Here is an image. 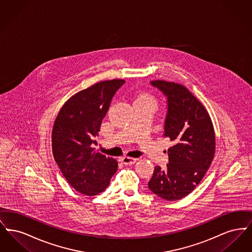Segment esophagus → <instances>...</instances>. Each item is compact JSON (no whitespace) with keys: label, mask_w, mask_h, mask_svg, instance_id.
Listing matches in <instances>:
<instances>
[{"label":"esophagus","mask_w":252,"mask_h":252,"mask_svg":"<svg viewBox=\"0 0 252 252\" xmlns=\"http://www.w3.org/2000/svg\"><path fill=\"white\" fill-rule=\"evenodd\" d=\"M137 158H130V157H123L121 158V161L125 164V165H132L136 162Z\"/></svg>","instance_id":"obj_1"}]
</instances>
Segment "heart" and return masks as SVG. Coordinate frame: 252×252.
Listing matches in <instances>:
<instances>
[{
  "label": "heart",
  "mask_w": 252,
  "mask_h": 252,
  "mask_svg": "<svg viewBox=\"0 0 252 252\" xmlns=\"http://www.w3.org/2000/svg\"><path fill=\"white\" fill-rule=\"evenodd\" d=\"M135 101H141V102H149V103H154L155 104V99L154 97L149 94H142L140 95L137 96Z\"/></svg>",
  "instance_id": "b5f03b06"
}]
</instances>
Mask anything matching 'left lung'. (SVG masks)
Returning a JSON list of instances; mask_svg holds the SVG:
<instances>
[{
  "label": "left lung",
  "instance_id": "1",
  "mask_svg": "<svg viewBox=\"0 0 252 252\" xmlns=\"http://www.w3.org/2000/svg\"><path fill=\"white\" fill-rule=\"evenodd\" d=\"M151 85L167 97L164 136L175 144L168 149L167 167H155L148 188L174 201L188 195L203 179L215 157L216 134L208 111L188 89L164 80Z\"/></svg>",
  "mask_w": 252,
  "mask_h": 252
}]
</instances>
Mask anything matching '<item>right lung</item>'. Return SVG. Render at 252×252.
Masks as SVG:
<instances>
[{
    "label": "right lung",
    "mask_w": 252,
    "mask_h": 252,
    "mask_svg": "<svg viewBox=\"0 0 252 252\" xmlns=\"http://www.w3.org/2000/svg\"><path fill=\"white\" fill-rule=\"evenodd\" d=\"M123 79L101 81L72 95L61 108L52 132L53 155L73 189L93 196L103 192L116 173L113 158L94 151L95 137Z\"/></svg>",
    "instance_id": "right-lung-1"
}]
</instances>
